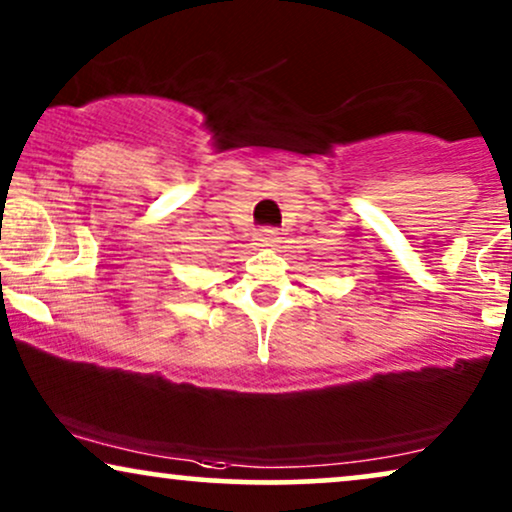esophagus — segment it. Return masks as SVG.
<instances>
[{"mask_svg": "<svg viewBox=\"0 0 512 512\" xmlns=\"http://www.w3.org/2000/svg\"><path fill=\"white\" fill-rule=\"evenodd\" d=\"M256 242L258 247H272V244L279 242V233L275 228H261L256 233Z\"/></svg>", "mask_w": 512, "mask_h": 512, "instance_id": "esophagus-1", "label": "esophagus"}]
</instances>
